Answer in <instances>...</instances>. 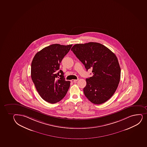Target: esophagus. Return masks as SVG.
<instances>
[{
    "instance_id": "obj_1",
    "label": "esophagus",
    "mask_w": 147,
    "mask_h": 147,
    "mask_svg": "<svg viewBox=\"0 0 147 147\" xmlns=\"http://www.w3.org/2000/svg\"><path fill=\"white\" fill-rule=\"evenodd\" d=\"M78 80H78H72L71 82H76Z\"/></svg>"
}]
</instances>
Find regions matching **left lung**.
<instances>
[{
  "mask_svg": "<svg viewBox=\"0 0 147 147\" xmlns=\"http://www.w3.org/2000/svg\"><path fill=\"white\" fill-rule=\"evenodd\" d=\"M71 50L87 71L92 69L93 76L86 79L85 96L94 104L107 101L120 81L121 69L116 55L105 46L96 42L75 45Z\"/></svg>",
  "mask_w": 147,
  "mask_h": 147,
  "instance_id": "1",
  "label": "left lung"
}]
</instances>
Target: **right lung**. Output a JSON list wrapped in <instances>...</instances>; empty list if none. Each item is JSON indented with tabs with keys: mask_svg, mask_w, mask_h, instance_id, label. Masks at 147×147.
I'll return each mask as SVG.
<instances>
[{
	"mask_svg": "<svg viewBox=\"0 0 147 147\" xmlns=\"http://www.w3.org/2000/svg\"><path fill=\"white\" fill-rule=\"evenodd\" d=\"M72 46L51 45L37 52L32 61V80L40 96L47 102H58L68 91L70 82L65 80L63 72L59 68Z\"/></svg>",
	"mask_w": 147,
	"mask_h": 147,
	"instance_id": "right-lung-1",
	"label": "right lung"
}]
</instances>
